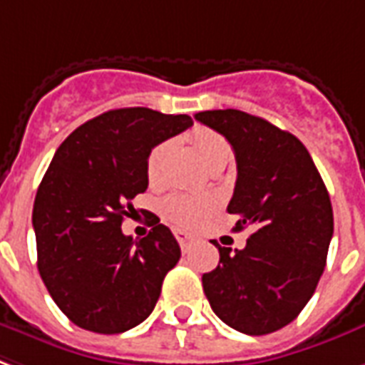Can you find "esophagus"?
Returning <instances> with one entry per match:
<instances>
[{"mask_svg": "<svg viewBox=\"0 0 365 365\" xmlns=\"http://www.w3.org/2000/svg\"><path fill=\"white\" fill-rule=\"evenodd\" d=\"M174 235H176L178 243H180L182 250H187L189 245L193 243V235L187 232H183V230H174Z\"/></svg>", "mask_w": 365, "mask_h": 365, "instance_id": "obj_1", "label": "esophagus"}]
</instances>
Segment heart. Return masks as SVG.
Listing matches in <instances>:
<instances>
[{
  "label": "heart",
  "mask_w": 365,
  "mask_h": 365,
  "mask_svg": "<svg viewBox=\"0 0 365 365\" xmlns=\"http://www.w3.org/2000/svg\"><path fill=\"white\" fill-rule=\"evenodd\" d=\"M193 139L195 151L202 160V164L207 168L218 166V164H227V160L232 158V147L226 139L222 138L220 133L212 132V130H205L199 128L191 133ZM168 151V143H160L149 153L147 158V176L151 182H157L158 174H160V164L164 160V155ZM212 208V202L205 201V199H195L189 195L174 193L170 197H166L163 202V214L170 220L172 224L183 227H193L201 222Z\"/></svg>",
  "instance_id": "b5f03b06"
}]
</instances>
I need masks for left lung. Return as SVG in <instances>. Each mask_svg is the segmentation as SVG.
Here are the masks:
<instances>
[{
	"label": "left lung",
	"mask_w": 365,
	"mask_h": 365,
	"mask_svg": "<svg viewBox=\"0 0 365 365\" xmlns=\"http://www.w3.org/2000/svg\"><path fill=\"white\" fill-rule=\"evenodd\" d=\"M195 118L233 147L237 182L227 212L239 216L235 232H252L235 252L214 243L220 262L202 275V289L224 324L268 335L291 324L318 287L333 237L329 193L293 133L235 108Z\"/></svg>",
	"instance_id": "8db88e82"
}]
</instances>
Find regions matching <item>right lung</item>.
I'll list each match as a JSON object with an SVG mask.
<instances>
[{
    "label": "right lung",
    "instance_id": "1",
    "mask_svg": "<svg viewBox=\"0 0 365 365\" xmlns=\"http://www.w3.org/2000/svg\"><path fill=\"white\" fill-rule=\"evenodd\" d=\"M191 124L187 115L115 108L76 128L55 153L32 226L41 279L78 327L115 335L153 312L164 275L182 257L180 245L164 224L143 239L124 235L120 226L149 185L153 147Z\"/></svg>",
    "mask_w": 365,
    "mask_h": 365
}]
</instances>
